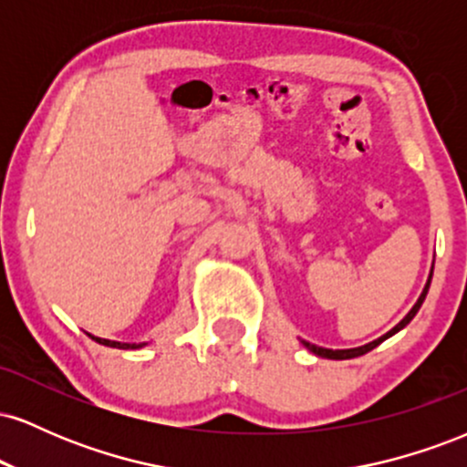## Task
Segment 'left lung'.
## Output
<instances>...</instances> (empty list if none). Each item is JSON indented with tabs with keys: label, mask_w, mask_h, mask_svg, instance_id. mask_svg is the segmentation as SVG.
I'll return each mask as SVG.
<instances>
[{
	"label": "left lung",
	"mask_w": 467,
	"mask_h": 467,
	"mask_svg": "<svg viewBox=\"0 0 467 467\" xmlns=\"http://www.w3.org/2000/svg\"><path fill=\"white\" fill-rule=\"evenodd\" d=\"M431 278H432V275L428 276V281H426V287H423V292H421V296L417 298V303L412 305V309L409 314L404 316V318L400 320L398 325L393 327V329L389 331V334H384L382 337H378V340H373V342H368V345H364V347H356V349H325V347H316V345H312V342H305L303 340V345L307 347L309 351L312 353H316V356H320V358H327V360H351V358H358V356H364V353H368L371 349H375V347L379 345V342H384L387 340V337H390L393 334H398L400 329H404L406 325L410 323L412 318H415V314L420 312V307H421V303H423V298H426V294H428V287H431Z\"/></svg>",
	"instance_id": "8db88e82"
}]
</instances>
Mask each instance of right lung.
I'll return each instance as SVG.
<instances>
[{"label":"right lung","instance_id":"obj_1","mask_svg":"<svg viewBox=\"0 0 467 467\" xmlns=\"http://www.w3.org/2000/svg\"><path fill=\"white\" fill-rule=\"evenodd\" d=\"M94 340L100 342V345H105V347H114V349H140V347H144V342H140V345H136V342L130 345V342H114V340H105V337H94Z\"/></svg>","mask_w":467,"mask_h":467}]
</instances>
